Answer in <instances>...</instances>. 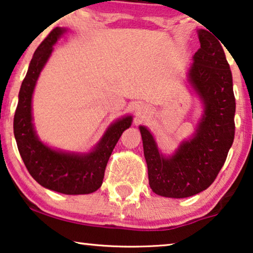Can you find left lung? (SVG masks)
<instances>
[{"label": "left lung", "instance_id": "1", "mask_svg": "<svg viewBox=\"0 0 253 253\" xmlns=\"http://www.w3.org/2000/svg\"><path fill=\"white\" fill-rule=\"evenodd\" d=\"M198 38L200 48L186 74V82L203 105L195 132L171 155H165L150 130L139 126L150 186L168 198H186L209 188L234 141L236 103L222 42L206 30H199Z\"/></svg>", "mask_w": 253, "mask_h": 253}]
</instances>
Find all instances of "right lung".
Segmentation results:
<instances>
[{
	"mask_svg": "<svg viewBox=\"0 0 253 253\" xmlns=\"http://www.w3.org/2000/svg\"><path fill=\"white\" fill-rule=\"evenodd\" d=\"M65 32L63 27L54 29L34 51L20 86L13 133L27 170L40 185L64 195H88L101 186L110 154L123 131L131 126L132 116L126 115L110 124L88 153L54 150L40 140L33 124V92L40 72L53 53V46Z\"/></svg>",
	"mask_w": 253,
	"mask_h": 253,
	"instance_id": "1",
	"label": "right lung"
}]
</instances>
